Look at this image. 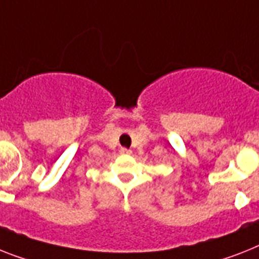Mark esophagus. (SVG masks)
Returning a JSON list of instances; mask_svg holds the SVG:
<instances>
[{
  "mask_svg": "<svg viewBox=\"0 0 259 259\" xmlns=\"http://www.w3.org/2000/svg\"><path fill=\"white\" fill-rule=\"evenodd\" d=\"M130 152H131L130 149H127V148H120V153H130Z\"/></svg>",
  "mask_w": 259,
  "mask_h": 259,
  "instance_id": "esophagus-1",
  "label": "esophagus"
}]
</instances>
